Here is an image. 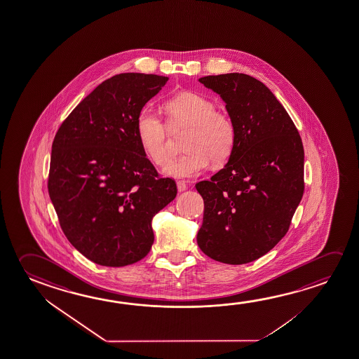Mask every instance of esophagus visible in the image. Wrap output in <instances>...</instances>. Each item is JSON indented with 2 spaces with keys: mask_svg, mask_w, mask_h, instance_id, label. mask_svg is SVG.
Listing matches in <instances>:
<instances>
[{
  "mask_svg": "<svg viewBox=\"0 0 359 359\" xmlns=\"http://www.w3.org/2000/svg\"><path fill=\"white\" fill-rule=\"evenodd\" d=\"M177 191H179V193H182V191H185V190L188 189V185H187L184 182H177Z\"/></svg>",
  "mask_w": 359,
  "mask_h": 359,
  "instance_id": "esophagus-1",
  "label": "esophagus"
}]
</instances>
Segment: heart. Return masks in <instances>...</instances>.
<instances>
[{"label": "heart", "instance_id": "1", "mask_svg": "<svg viewBox=\"0 0 359 359\" xmlns=\"http://www.w3.org/2000/svg\"><path fill=\"white\" fill-rule=\"evenodd\" d=\"M172 129L189 127L182 148L187 150L164 166L163 172L175 179H190L210 164L225 163L231 155L236 130L231 118L216 111L211 100L200 94L184 92L164 104ZM137 135L144 153L156 165L169 158L168 127L151 109L145 108L137 118Z\"/></svg>", "mask_w": 359, "mask_h": 359}]
</instances>
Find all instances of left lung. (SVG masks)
<instances>
[{"mask_svg": "<svg viewBox=\"0 0 359 359\" xmlns=\"http://www.w3.org/2000/svg\"><path fill=\"white\" fill-rule=\"evenodd\" d=\"M225 102L236 140L225 166L195 185L204 199L198 245L205 255L243 265L280 243L304 195V151L292 119L256 78H200Z\"/></svg>", "mask_w": 359, "mask_h": 359, "instance_id": "obj_1", "label": "left lung"}]
</instances>
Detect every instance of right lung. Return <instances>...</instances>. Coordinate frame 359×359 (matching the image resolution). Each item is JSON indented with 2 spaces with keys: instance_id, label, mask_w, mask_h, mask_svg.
<instances>
[{
  "instance_id": "add662e5",
  "label": "right lung",
  "mask_w": 359,
  "mask_h": 359,
  "mask_svg": "<svg viewBox=\"0 0 359 359\" xmlns=\"http://www.w3.org/2000/svg\"><path fill=\"white\" fill-rule=\"evenodd\" d=\"M169 78L121 73L73 109L55 134L48 193L68 241L100 266L145 257L154 243L151 220L177 196L160 177L137 135V118Z\"/></svg>"
}]
</instances>
